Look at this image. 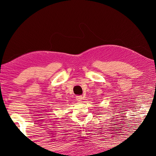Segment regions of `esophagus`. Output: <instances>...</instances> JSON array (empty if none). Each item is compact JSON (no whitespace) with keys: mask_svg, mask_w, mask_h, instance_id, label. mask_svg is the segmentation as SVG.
Masks as SVG:
<instances>
[{"mask_svg":"<svg viewBox=\"0 0 156 156\" xmlns=\"http://www.w3.org/2000/svg\"><path fill=\"white\" fill-rule=\"evenodd\" d=\"M76 100H77L78 101H80L82 100V96H77L76 97Z\"/></svg>","mask_w":156,"mask_h":156,"instance_id":"1","label":"esophagus"}]
</instances>
